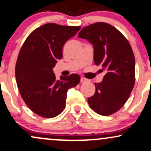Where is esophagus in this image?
Instances as JSON below:
<instances>
[{
    "instance_id": "34e87169",
    "label": "esophagus",
    "mask_w": 151,
    "mask_h": 151,
    "mask_svg": "<svg viewBox=\"0 0 151 151\" xmlns=\"http://www.w3.org/2000/svg\"><path fill=\"white\" fill-rule=\"evenodd\" d=\"M80 81L81 83H84V82H86V81H88V79H86V78H84V77H81Z\"/></svg>"
}]
</instances>
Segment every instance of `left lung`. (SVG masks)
I'll return each mask as SVG.
<instances>
[{
	"label": "left lung",
	"mask_w": 151,
	"mask_h": 151,
	"mask_svg": "<svg viewBox=\"0 0 151 151\" xmlns=\"http://www.w3.org/2000/svg\"><path fill=\"white\" fill-rule=\"evenodd\" d=\"M78 37L93 47V60L106 73L96 91L88 99L89 106L102 116L118 111L129 99L135 84V58L126 38L114 26L105 22L91 24Z\"/></svg>",
	"instance_id": "1"
}]
</instances>
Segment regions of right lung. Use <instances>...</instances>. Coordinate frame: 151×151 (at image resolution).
I'll list each match as a JSON object with an SVG mask.
<instances>
[{
  "label": "right lung",
  "instance_id": "add662e5",
  "mask_svg": "<svg viewBox=\"0 0 151 151\" xmlns=\"http://www.w3.org/2000/svg\"><path fill=\"white\" fill-rule=\"evenodd\" d=\"M80 28L45 24L29 35L20 50L15 65L17 85L26 105L40 116H58L65 107L68 89L79 83L77 74L57 79L52 69L63 57L65 43Z\"/></svg>",
  "mask_w": 151,
  "mask_h": 151
}]
</instances>
